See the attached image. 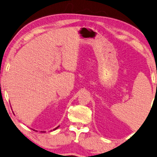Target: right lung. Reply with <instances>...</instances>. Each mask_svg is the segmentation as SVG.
<instances>
[{
    "label": "right lung",
    "instance_id": "add662e5",
    "mask_svg": "<svg viewBox=\"0 0 157 157\" xmlns=\"http://www.w3.org/2000/svg\"><path fill=\"white\" fill-rule=\"evenodd\" d=\"M58 127H59V126H57V128H55V129H53V131H55V130H56V129H57V128H58ZM40 132H45L44 131H40Z\"/></svg>",
    "mask_w": 157,
    "mask_h": 157
}]
</instances>
